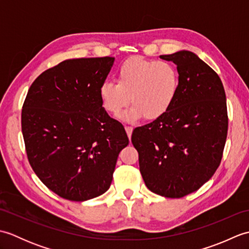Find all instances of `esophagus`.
<instances>
[{"label":"esophagus","mask_w":249,"mask_h":249,"mask_svg":"<svg viewBox=\"0 0 249 249\" xmlns=\"http://www.w3.org/2000/svg\"><path fill=\"white\" fill-rule=\"evenodd\" d=\"M125 130H126V134L128 136V138L130 139L131 134H133V127H131V126H125Z\"/></svg>","instance_id":"esophagus-1"}]
</instances>
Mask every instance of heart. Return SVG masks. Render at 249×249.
<instances>
[{
    "label": "heart",
    "mask_w": 249,
    "mask_h": 249,
    "mask_svg": "<svg viewBox=\"0 0 249 249\" xmlns=\"http://www.w3.org/2000/svg\"><path fill=\"white\" fill-rule=\"evenodd\" d=\"M179 89L178 68L168 61L131 57L118 71L116 82L107 80L99 88L103 107L111 114H119L129 102L133 106L121 115L133 122L141 118L157 120L165 115Z\"/></svg>",
    "instance_id": "1"
}]
</instances>
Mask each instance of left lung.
Returning <instances> with one entry per match:
<instances>
[{
    "label": "left lung",
    "mask_w": 249,
    "mask_h": 249,
    "mask_svg": "<svg viewBox=\"0 0 249 249\" xmlns=\"http://www.w3.org/2000/svg\"><path fill=\"white\" fill-rule=\"evenodd\" d=\"M177 65L179 89L168 112L131 135L151 192L182 198L198 190L218 168L228 131L224 86L212 68L187 50L160 55Z\"/></svg>",
    "instance_id": "1"
}]
</instances>
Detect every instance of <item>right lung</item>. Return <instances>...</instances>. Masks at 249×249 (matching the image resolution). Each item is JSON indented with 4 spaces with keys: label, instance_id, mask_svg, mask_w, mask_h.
I'll use <instances>...</instances> for the list:
<instances>
[{
    "label": "right lung",
    "instance_id": "add662e5",
    "mask_svg": "<svg viewBox=\"0 0 249 249\" xmlns=\"http://www.w3.org/2000/svg\"><path fill=\"white\" fill-rule=\"evenodd\" d=\"M113 62L111 56L63 61L37 77L25 97L21 127L30 165L64 199L86 201L107 192L120 152L129 143L99 97Z\"/></svg>",
    "mask_w": 249,
    "mask_h": 249
}]
</instances>
